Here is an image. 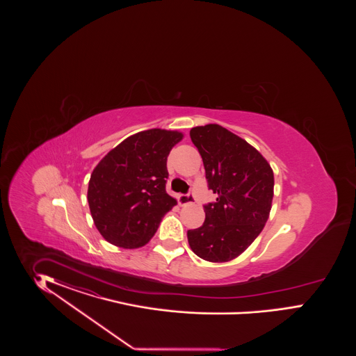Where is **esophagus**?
I'll return each mask as SVG.
<instances>
[{
	"label": "esophagus",
	"mask_w": 356,
	"mask_h": 356,
	"mask_svg": "<svg viewBox=\"0 0 356 356\" xmlns=\"http://www.w3.org/2000/svg\"><path fill=\"white\" fill-rule=\"evenodd\" d=\"M194 201L195 200H194L193 194H180L179 195V204L181 206L191 205V204H194Z\"/></svg>",
	"instance_id": "obj_1"
}]
</instances>
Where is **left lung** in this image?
<instances>
[{
    "mask_svg": "<svg viewBox=\"0 0 356 356\" xmlns=\"http://www.w3.org/2000/svg\"><path fill=\"white\" fill-rule=\"evenodd\" d=\"M191 138L202 156L207 186L218 194L204 206V225L188 231L194 253L210 262L236 259L265 227L274 195L268 161L218 124L195 127Z\"/></svg>",
    "mask_w": 356,
    "mask_h": 356,
    "instance_id": "left-lung-1",
    "label": "left lung"
}]
</instances>
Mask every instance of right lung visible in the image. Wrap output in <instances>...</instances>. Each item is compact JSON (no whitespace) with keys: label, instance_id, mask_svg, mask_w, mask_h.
Returning <instances> with one entry per match:
<instances>
[{"label":"right lung","instance_id":"right-lung-1","mask_svg":"<svg viewBox=\"0 0 356 356\" xmlns=\"http://www.w3.org/2000/svg\"><path fill=\"white\" fill-rule=\"evenodd\" d=\"M183 137L176 130H143L122 140L94 168L87 201L108 243L125 249L143 247L177 204L165 192L167 156Z\"/></svg>","mask_w":356,"mask_h":356}]
</instances>
